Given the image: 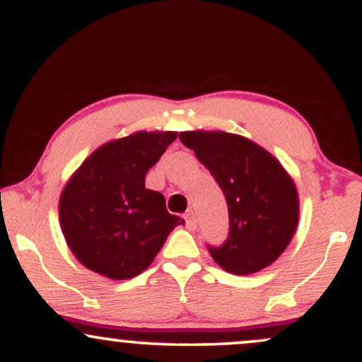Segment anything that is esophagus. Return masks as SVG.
Listing matches in <instances>:
<instances>
[{
  "mask_svg": "<svg viewBox=\"0 0 362 362\" xmlns=\"http://www.w3.org/2000/svg\"><path fill=\"white\" fill-rule=\"evenodd\" d=\"M185 226L187 230L194 231L195 228H197V219H195V214L192 213V211H189V213L185 214Z\"/></svg>",
  "mask_w": 362,
  "mask_h": 362,
  "instance_id": "obj_1",
  "label": "esophagus"
}]
</instances>
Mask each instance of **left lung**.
<instances>
[{"label": "left lung", "mask_w": 362, "mask_h": 362, "mask_svg": "<svg viewBox=\"0 0 362 362\" xmlns=\"http://www.w3.org/2000/svg\"><path fill=\"white\" fill-rule=\"evenodd\" d=\"M180 141L221 187L230 233L221 247L207 245L224 271L248 276L286 250L300 218L298 190L279 161L253 141L228 132L187 131Z\"/></svg>", "instance_id": "obj_1"}]
</instances>
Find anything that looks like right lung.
Listing matches in <instances>:
<instances>
[{"mask_svg":"<svg viewBox=\"0 0 362 362\" xmlns=\"http://www.w3.org/2000/svg\"><path fill=\"white\" fill-rule=\"evenodd\" d=\"M177 132H134L110 141L83 161L59 201L62 235L90 271L122 281L146 271L184 219L170 214L163 194L144 185Z\"/></svg>","mask_w":362,"mask_h":362,"instance_id":"add662e5","label":"right lung"}]
</instances>
